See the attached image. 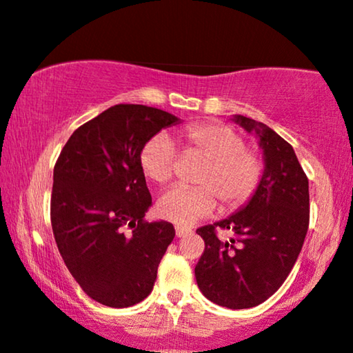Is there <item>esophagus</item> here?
<instances>
[{
  "label": "esophagus",
  "mask_w": 353,
  "mask_h": 353,
  "mask_svg": "<svg viewBox=\"0 0 353 353\" xmlns=\"http://www.w3.org/2000/svg\"><path fill=\"white\" fill-rule=\"evenodd\" d=\"M192 231L189 228H182V225H176V236L177 237H185V236H189Z\"/></svg>",
  "instance_id": "1"
}]
</instances>
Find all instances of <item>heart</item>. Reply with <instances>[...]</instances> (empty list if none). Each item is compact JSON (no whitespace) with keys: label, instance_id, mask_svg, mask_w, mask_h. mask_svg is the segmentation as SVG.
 <instances>
[{"label":"heart","instance_id":"obj_1","mask_svg":"<svg viewBox=\"0 0 353 353\" xmlns=\"http://www.w3.org/2000/svg\"><path fill=\"white\" fill-rule=\"evenodd\" d=\"M185 150L208 159L196 189L174 187L161 195L158 213L169 223L189 228L210 216L218 206V196L225 208L245 205L260 185L265 164L258 153L247 148L237 130L219 122L192 124L181 135ZM176 148L171 139L159 134L150 139L140 152V166L145 176L159 185L174 176Z\"/></svg>","mask_w":353,"mask_h":353}]
</instances>
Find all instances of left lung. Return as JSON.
I'll return each instance as SVG.
<instances>
[{"mask_svg":"<svg viewBox=\"0 0 353 353\" xmlns=\"http://www.w3.org/2000/svg\"><path fill=\"white\" fill-rule=\"evenodd\" d=\"M232 121L256 134L265 171L243 208L196 229L205 252L195 266V279L213 303L242 310L270 299L292 271L308 231L310 195L307 174L292 145L263 122L241 114ZM216 227L229 228L236 237L219 241Z\"/></svg>","mask_w":353,"mask_h":353,"instance_id":"1","label":"left lung"}]
</instances>
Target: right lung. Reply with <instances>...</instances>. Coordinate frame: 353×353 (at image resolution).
<instances>
[{
    "mask_svg": "<svg viewBox=\"0 0 353 353\" xmlns=\"http://www.w3.org/2000/svg\"><path fill=\"white\" fill-rule=\"evenodd\" d=\"M179 119L143 105H116L85 122L53 171L51 228L72 278L98 303L125 308L153 290L176 231L145 221L152 206L140 152Z\"/></svg>",
    "mask_w": 353,
    "mask_h": 353,
    "instance_id": "1",
    "label": "right lung"
}]
</instances>
